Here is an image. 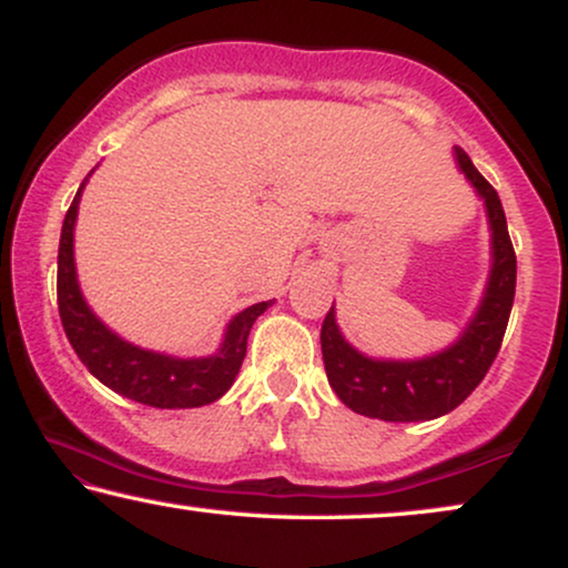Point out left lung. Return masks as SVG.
Listing matches in <instances>:
<instances>
[{
	"instance_id": "left-lung-1",
	"label": "left lung",
	"mask_w": 568,
	"mask_h": 568,
	"mask_svg": "<svg viewBox=\"0 0 568 568\" xmlns=\"http://www.w3.org/2000/svg\"><path fill=\"white\" fill-rule=\"evenodd\" d=\"M454 160L475 194L484 200L491 230V272L484 298L459 338L446 349L416 361H382L352 347L338 331L334 306L323 321L321 347L328 384L344 406L371 419L427 422L454 410L484 382L510 321L515 251L499 194L459 146L454 149Z\"/></svg>"
}]
</instances>
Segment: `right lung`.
<instances>
[{"label":"right lung","mask_w":568,"mask_h":568,"mask_svg":"<svg viewBox=\"0 0 568 568\" xmlns=\"http://www.w3.org/2000/svg\"><path fill=\"white\" fill-rule=\"evenodd\" d=\"M93 173V171H90ZM88 179L77 189L63 219L61 245H58V312L63 331L80 361L98 382L130 400L154 408H197L219 400L232 387L234 376L245 361L247 334L258 315L272 302H258L237 312L224 331V342L213 355L175 357L135 347L106 328L80 291L74 264V224L80 213V197Z\"/></svg>","instance_id":"obj_1"}]
</instances>
